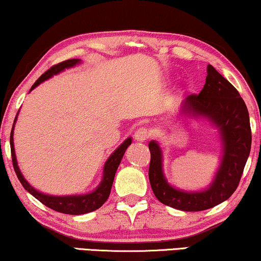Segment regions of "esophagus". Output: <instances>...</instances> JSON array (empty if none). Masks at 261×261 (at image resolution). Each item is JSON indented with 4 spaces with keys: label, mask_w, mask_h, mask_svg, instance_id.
<instances>
[{
    "label": "esophagus",
    "mask_w": 261,
    "mask_h": 261,
    "mask_svg": "<svg viewBox=\"0 0 261 261\" xmlns=\"http://www.w3.org/2000/svg\"><path fill=\"white\" fill-rule=\"evenodd\" d=\"M148 137H149V130L146 127H140L135 130V134H134L135 140L142 142L147 140Z\"/></svg>",
    "instance_id": "1"
}]
</instances>
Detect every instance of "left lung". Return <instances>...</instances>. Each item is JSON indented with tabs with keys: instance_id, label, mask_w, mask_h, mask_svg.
<instances>
[{
	"instance_id": "left-lung-1",
	"label": "left lung",
	"mask_w": 261,
	"mask_h": 261,
	"mask_svg": "<svg viewBox=\"0 0 261 261\" xmlns=\"http://www.w3.org/2000/svg\"><path fill=\"white\" fill-rule=\"evenodd\" d=\"M206 73L202 91L189 95L181 108L187 115L209 121L219 130L222 155L208 188L187 191L171 185L164 174L162 148L155 140L148 144V178L155 197L163 204L183 212L206 210L229 198L237 190L251 152V124L244 99L212 65L206 67Z\"/></svg>"
}]
</instances>
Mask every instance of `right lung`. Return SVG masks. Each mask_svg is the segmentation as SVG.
I'll return each mask as SVG.
<instances>
[{
  "mask_svg": "<svg viewBox=\"0 0 261 261\" xmlns=\"http://www.w3.org/2000/svg\"><path fill=\"white\" fill-rule=\"evenodd\" d=\"M81 59H69L65 62L57 64V65L52 66L51 69L46 71L44 74H41L38 78L37 82L32 85L30 92L44 83L45 81H47L48 78H51L56 74L63 72L64 70L71 69V67L81 64ZM17 115L16 114L15 120H14L12 133H10V149H12V159H13V166L15 170V173L17 178H19L20 183L22 184V187L30 192L32 196H34L38 201H40L42 204H45L48 208H51L56 212L63 213V214H69V215H82V214H87L94 210L101 208L105 204V202L108 199L110 195V190H112L114 177H115L116 170L119 167L121 159L123 158L124 152L128 148V146L132 144V138H127L115 151H114L103 166V176L102 179L97 185V188L94 191L88 192V194H82V195H69V196H55V195H48L44 194V192L37 190V189L32 187V185L26 180V178L23 177V174L21 173V171L17 166V160L15 154V148H14V126H15Z\"/></svg>",
  "mask_w": 261,
  "mask_h": 261,
  "instance_id": "obj_1",
  "label": "right lung"
}]
</instances>
